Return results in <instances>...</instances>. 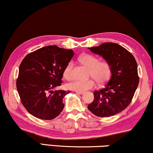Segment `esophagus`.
<instances>
[{"label": "esophagus", "instance_id": "esophagus-1", "mask_svg": "<svg viewBox=\"0 0 153 153\" xmlns=\"http://www.w3.org/2000/svg\"><path fill=\"white\" fill-rule=\"evenodd\" d=\"M76 92L77 94H83V92H79V91H75Z\"/></svg>", "mask_w": 153, "mask_h": 153}]
</instances>
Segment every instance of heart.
<instances>
[{"label":"heart","mask_w":153,"mask_h":153,"mask_svg":"<svg viewBox=\"0 0 153 153\" xmlns=\"http://www.w3.org/2000/svg\"><path fill=\"white\" fill-rule=\"evenodd\" d=\"M81 63L90 69V76L95 79L99 84L102 85L110 80L112 75V67L109 62L101 61L97 56L91 54H83L79 58ZM74 63L70 61L63 70V76L67 80L72 78V69ZM96 86L94 79L89 80H75L68 84V88L74 91L84 92L92 89Z\"/></svg>","instance_id":"1"}]
</instances>
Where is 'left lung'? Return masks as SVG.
<instances>
[{
    "label": "left lung",
    "mask_w": 153,
    "mask_h": 153,
    "mask_svg": "<svg viewBox=\"0 0 153 153\" xmlns=\"http://www.w3.org/2000/svg\"><path fill=\"white\" fill-rule=\"evenodd\" d=\"M88 49L109 62L112 76L105 88L94 92V100L88 108L96 116H113L125 110L133 98L139 81L136 60L117 43H105Z\"/></svg>",
    "instance_id": "obj_1"
}]
</instances>
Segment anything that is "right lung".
<instances>
[{"label": "right lung", "instance_id": "1", "mask_svg": "<svg viewBox=\"0 0 153 153\" xmlns=\"http://www.w3.org/2000/svg\"><path fill=\"white\" fill-rule=\"evenodd\" d=\"M73 55L72 50L53 45L35 50L23 59L16 88L29 113L40 119L51 120L62 112L63 97L70 91L52 90L61 85L63 70Z\"/></svg>", "mask_w": 153, "mask_h": 153}]
</instances>
